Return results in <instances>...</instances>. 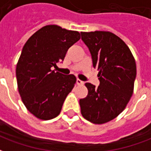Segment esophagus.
Here are the masks:
<instances>
[{"label": "esophagus", "mask_w": 151, "mask_h": 151, "mask_svg": "<svg viewBox=\"0 0 151 151\" xmlns=\"http://www.w3.org/2000/svg\"><path fill=\"white\" fill-rule=\"evenodd\" d=\"M83 83H84V82H82V80H80V79H77V84H78V85H83Z\"/></svg>", "instance_id": "obj_1"}]
</instances>
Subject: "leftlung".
Wrapping results in <instances>:
<instances>
[{
    "label": "left lung",
    "instance_id": "obj_1",
    "mask_svg": "<svg viewBox=\"0 0 151 151\" xmlns=\"http://www.w3.org/2000/svg\"><path fill=\"white\" fill-rule=\"evenodd\" d=\"M99 71V86L86 82L88 95L79 104L82 116L97 124L113 120L124 111L133 93L136 62L120 38L109 31L81 32Z\"/></svg>",
    "mask_w": 151,
    "mask_h": 151
}]
</instances>
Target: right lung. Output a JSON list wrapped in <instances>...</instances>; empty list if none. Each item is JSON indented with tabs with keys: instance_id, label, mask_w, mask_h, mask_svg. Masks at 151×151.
<instances>
[{
	"instance_id": "right-lung-1",
	"label": "right lung",
	"mask_w": 151,
	"mask_h": 151,
	"mask_svg": "<svg viewBox=\"0 0 151 151\" xmlns=\"http://www.w3.org/2000/svg\"><path fill=\"white\" fill-rule=\"evenodd\" d=\"M79 40L78 31L47 25L23 46L16 67L18 92L28 111L40 120L57 116L74 86L75 76L64 75L52 69Z\"/></svg>"
}]
</instances>
